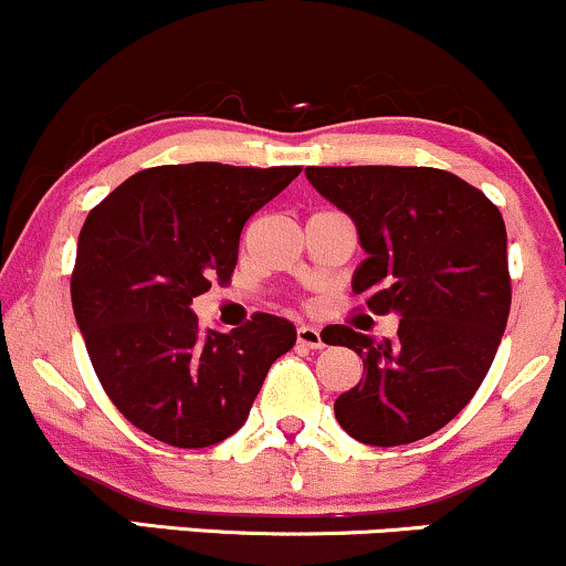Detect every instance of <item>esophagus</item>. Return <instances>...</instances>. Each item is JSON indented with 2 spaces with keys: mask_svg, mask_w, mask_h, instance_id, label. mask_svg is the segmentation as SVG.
Returning a JSON list of instances; mask_svg holds the SVG:
<instances>
[{
  "mask_svg": "<svg viewBox=\"0 0 566 566\" xmlns=\"http://www.w3.org/2000/svg\"><path fill=\"white\" fill-rule=\"evenodd\" d=\"M296 345L307 347V350H321L323 336L315 326H300L296 328Z\"/></svg>",
  "mask_w": 566,
  "mask_h": 566,
  "instance_id": "1",
  "label": "esophagus"
}]
</instances>
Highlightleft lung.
<instances>
[{
    "label": "left lung",
    "instance_id": "left-lung-1",
    "mask_svg": "<svg viewBox=\"0 0 566 566\" xmlns=\"http://www.w3.org/2000/svg\"><path fill=\"white\" fill-rule=\"evenodd\" d=\"M307 181L353 219L366 259L355 294L401 317L396 339L328 326L364 374L334 403L336 422L368 447H401L452 422L484 382L507 313V234L497 206L438 168H307Z\"/></svg>",
    "mask_w": 566,
    "mask_h": 566
}]
</instances>
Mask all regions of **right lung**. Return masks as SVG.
<instances>
[{"mask_svg": "<svg viewBox=\"0 0 566 566\" xmlns=\"http://www.w3.org/2000/svg\"><path fill=\"white\" fill-rule=\"evenodd\" d=\"M300 170L160 165L87 213L72 272L74 317L106 396L157 441L202 449L230 438L270 366L294 347V323L270 313L230 334L202 332L192 300L211 281H230L243 224Z\"/></svg>", "mask_w": 566, "mask_h": 566, "instance_id": "1", "label": "right lung"}]
</instances>
